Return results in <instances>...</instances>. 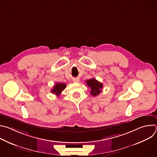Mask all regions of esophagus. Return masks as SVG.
<instances>
[{
	"mask_svg": "<svg viewBox=\"0 0 157 157\" xmlns=\"http://www.w3.org/2000/svg\"><path fill=\"white\" fill-rule=\"evenodd\" d=\"M73 82H79V78H75V79H73Z\"/></svg>",
	"mask_w": 157,
	"mask_h": 157,
	"instance_id": "34e87169",
	"label": "esophagus"
}]
</instances>
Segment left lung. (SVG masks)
I'll return each instance as SVG.
<instances>
[{"label": "left lung", "instance_id": "8db88e82", "mask_svg": "<svg viewBox=\"0 0 157 157\" xmlns=\"http://www.w3.org/2000/svg\"><path fill=\"white\" fill-rule=\"evenodd\" d=\"M86 84L91 88V94L96 96L99 95L101 92V89L103 87V84L96 80L95 78L86 80Z\"/></svg>", "mask_w": 157, "mask_h": 157}]
</instances>
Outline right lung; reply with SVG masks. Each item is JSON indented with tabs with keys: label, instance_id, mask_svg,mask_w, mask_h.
<instances>
[{
	"label": "right lung",
	"instance_id": "add662e5",
	"mask_svg": "<svg viewBox=\"0 0 157 157\" xmlns=\"http://www.w3.org/2000/svg\"><path fill=\"white\" fill-rule=\"evenodd\" d=\"M66 86V84L65 83H62V82H58L56 83L53 87V89L51 91V92L56 95L57 96H59L61 94V92L64 90Z\"/></svg>",
	"mask_w": 157,
	"mask_h": 157
}]
</instances>
